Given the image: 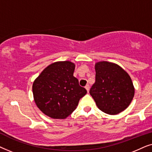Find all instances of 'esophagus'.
<instances>
[{
  "instance_id": "1",
  "label": "esophagus",
  "mask_w": 152,
  "mask_h": 152,
  "mask_svg": "<svg viewBox=\"0 0 152 152\" xmlns=\"http://www.w3.org/2000/svg\"><path fill=\"white\" fill-rule=\"evenodd\" d=\"M85 88L86 89V91H87V92H89V89H90V86H89V85L88 84H87V85H86V86H85Z\"/></svg>"
}]
</instances>
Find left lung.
Wrapping results in <instances>:
<instances>
[{"label": "left lung", "instance_id": "1", "mask_svg": "<svg viewBox=\"0 0 152 152\" xmlns=\"http://www.w3.org/2000/svg\"><path fill=\"white\" fill-rule=\"evenodd\" d=\"M95 82L90 89L99 110L116 115L125 110L134 98L135 89L129 74L118 64L99 61L95 64Z\"/></svg>", "mask_w": 152, "mask_h": 152}]
</instances>
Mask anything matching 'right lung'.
Wrapping results in <instances>:
<instances>
[{
	"label": "right lung",
	"mask_w": 152,
	"mask_h": 152,
	"mask_svg": "<svg viewBox=\"0 0 152 152\" xmlns=\"http://www.w3.org/2000/svg\"><path fill=\"white\" fill-rule=\"evenodd\" d=\"M75 64L57 61L47 66L32 85L34 100L45 115L53 119H65L77 107L87 91L73 76Z\"/></svg>",
	"instance_id": "right-lung-1"
}]
</instances>
